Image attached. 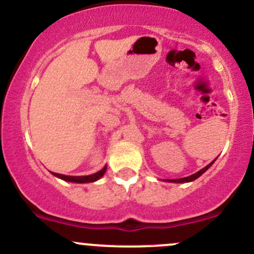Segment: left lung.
<instances>
[{
	"instance_id": "1",
	"label": "left lung",
	"mask_w": 254,
	"mask_h": 254,
	"mask_svg": "<svg viewBox=\"0 0 254 254\" xmlns=\"http://www.w3.org/2000/svg\"><path fill=\"white\" fill-rule=\"evenodd\" d=\"M215 160H216V158H215ZM215 160L212 161L211 163H209V165H207L206 167H204L203 170H200V171H199V172L194 173V175H191V176H189V177H184V178H179V179H167V182H172V183H187V182L194 181V179L199 178V177L203 175V173L205 172V171L209 170V167L212 165V163L215 162Z\"/></svg>"
}]
</instances>
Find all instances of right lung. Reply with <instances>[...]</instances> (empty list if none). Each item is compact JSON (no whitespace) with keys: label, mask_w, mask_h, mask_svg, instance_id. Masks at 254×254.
<instances>
[{"label":"right lung","mask_w":254,"mask_h":254,"mask_svg":"<svg viewBox=\"0 0 254 254\" xmlns=\"http://www.w3.org/2000/svg\"><path fill=\"white\" fill-rule=\"evenodd\" d=\"M107 171V166H104L99 172L94 173L91 176H79V177H73V176H65V175H59V173H53L54 176L58 177V178L64 179L66 182H73V183H91V182L98 181L101 177H103L104 173Z\"/></svg>","instance_id":"right-lung-1"}]
</instances>
